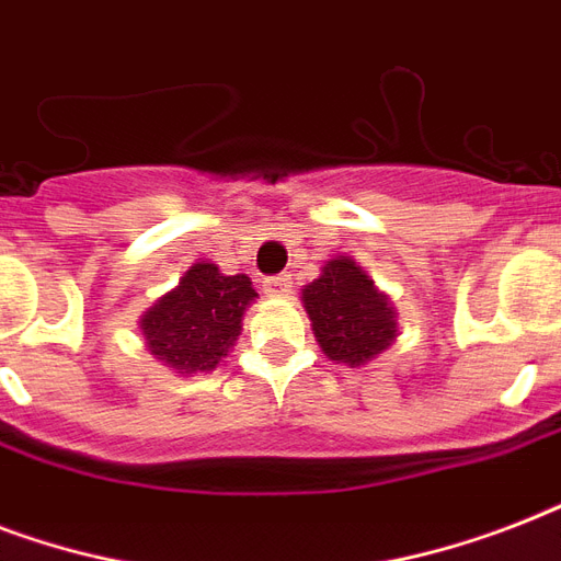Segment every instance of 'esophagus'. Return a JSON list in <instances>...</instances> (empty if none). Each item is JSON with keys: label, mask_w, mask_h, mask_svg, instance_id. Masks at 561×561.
I'll return each mask as SVG.
<instances>
[{"label": "esophagus", "mask_w": 561, "mask_h": 561, "mask_svg": "<svg viewBox=\"0 0 561 561\" xmlns=\"http://www.w3.org/2000/svg\"><path fill=\"white\" fill-rule=\"evenodd\" d=\"M290 285H294V282H290L288 273L267 276V279H264V294H267V297H285V294H290Z\"/></svg>", "instance_id": "1"}]
</instances>
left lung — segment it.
Returning a JSON list of instances; mask_svg holds the SVG:
<instances>
[{"label":"left lung","mask_w":561,"mask_h":561,"mask_svg":"<svg viewBox=\"0 0 561 561\" xmlns=\"http://www.w3.org/2000/svg\"><path fill=\"white\" fill-rule=\"evenodd\" d=\"M302 302L317 343L332 360L360 367L381 355L396 337L390 302L346 255L332 259L323 267V276L302 288Z\"/></svg>","instance_id":"1"}]
</instances>
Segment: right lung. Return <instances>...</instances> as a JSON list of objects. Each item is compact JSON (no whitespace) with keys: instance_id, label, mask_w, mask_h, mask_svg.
<instances>
[{"instance_id":"obj_1","label":"right lung","mask_w":561,"mask_h":561,"mask_svg":"<svg viewBox=\"0 0 561 561\" xmlns=\"http://www.w3.org/2000/svg\"><path fill=\"white\" fill-rule=\"evenodd\" d=\"M255 297L244 273L224 276L209 262H197L171 294L142 317L151 355L180 373H206L241 334V317Z\"/></svg>"}]
</instances>
